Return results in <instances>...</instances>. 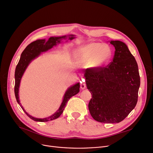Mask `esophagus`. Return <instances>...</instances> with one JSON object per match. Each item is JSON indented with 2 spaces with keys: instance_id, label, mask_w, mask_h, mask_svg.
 <instances>
[{
  "instance_id": "1",
  "label": "esophagus",
  "mask_w": 153,
  "mask_h": 153,
  "mask_svg": "<svg viewBox=\"0 0 153 153\" xmlns=\"http://www.w3.org/2000/svg\"><path fill=\"white\" fill-rule=\"evenodd\" d=\"M85 88H86V85H85V83L82 82V83L81 84V88L82 89H85Z\"/></svg>"
}]
</instances>
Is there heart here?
Instances as JSON below:
<instances>
[{"mask_svg":"<svg viewBox=\"0 0 153 153\" xmlns=\"http://www.w3.org/2000/svg\"><path fill=\"white\" fill-rule=\"evenodd\" d=\"M112 50L106 44L92 42L79 48L75 52L77 61L79 64H88L92 69L102 68L110 61Z\"/></svg>","mask_w":153,"mask_h":153,"instance_id":"b5f03b06","label":"heart"}]
</instances>
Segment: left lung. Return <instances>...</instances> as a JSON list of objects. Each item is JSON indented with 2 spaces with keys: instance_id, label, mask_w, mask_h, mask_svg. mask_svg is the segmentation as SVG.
<instances>
[{
  "instance_id": "8db88e82",
  "label": "left lung",
  "mask_w": 153,
  "mask_h": 153,
  "mask_svg": "<svg viewBox=\"0 0 153 153\" xmlns=\"http://www.w3.org/2000/svg\"><path fill=\"white\" fill-rule=\"evenodd\" d=\"M115 52L112 61L97 69L84 71L85 83L92 98L88 108L96 121L118 123L128 116L137 104L140 76L134 57L128 46L111 41Z\"/></svg>"
}]
</instances>
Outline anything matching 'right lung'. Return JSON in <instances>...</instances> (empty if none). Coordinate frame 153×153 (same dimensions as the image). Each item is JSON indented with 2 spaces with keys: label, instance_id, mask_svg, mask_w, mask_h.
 <instances>
[{
  "label": "right lung",
  "instance_id": "add662e5",
  "mask_svg": "<svg viewBox=\"0 0 153 153\" xmlns=\"http://www.w3.org/2000/svg\"><path fill=\"white\" fill-rule=\"evenodd\" d=\"M68 36V38L67 37ZM68 38V40H72L73 39H74L75 37L72 34L69 35V36H64L62 37H51L49 39L48 41L46 42L45 39H41L37 40L36 41L31 42L25 48V49L22 52L21 58H20V60L16 66L15 71L14 92L17 102L20 105V106H21L25 113L30 119H32V120H34L35 121L47 122L58 118L62 114L66 105V104H67V102L69 100V99L71 97L77 94L79 92V88H80L79 83H77L74 85L71 86V87H70L67 91H66L64 96L62 102L60 106V108H59V109L57 111V112H56L55 113L51 116L43 119L36 118L29 115L27 112L24 110V108L22 107L21 103H20V101L19 99V88L20 85V82H21V78L26 68H27V66L30 64V62L33 60V59H34L36 57H38L42 52H46L47 51L51 49L52 48H53V46L56 45L57 43H60L61 39H67Z\"/></svg>",
  "mask_w": 153,
  "mask_h": 153
}]
</instances>
